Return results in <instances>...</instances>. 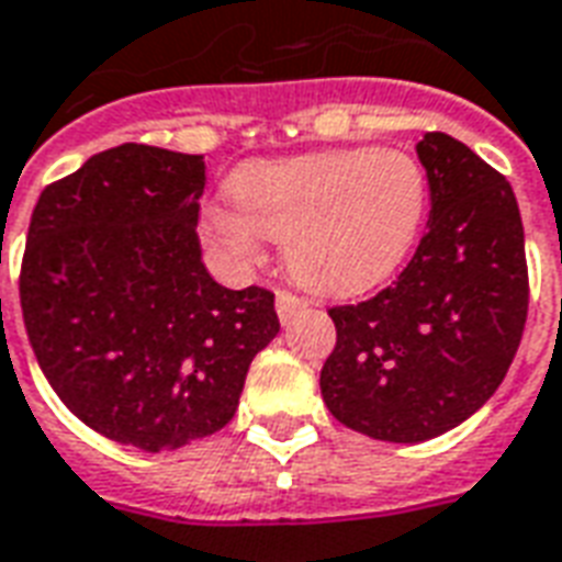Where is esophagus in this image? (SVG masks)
I'll return each instance as SVG.
<instances>
[{"mask_svg":"<svg viewBox=\"0 0 562 562\" xmlns=\"http://www.w3.org/2000/svg\"><path fill=\"white\" fill-rule=\"evenodd\" d=\"M276 307H278V316H281V323H290L299 311H305L307 299L296 296V293H290V290H278Z\"/></svg>","mask_w":562,"mask_h":562,"instance_id":"obj_1","label":"esophagus"}]
</instances>
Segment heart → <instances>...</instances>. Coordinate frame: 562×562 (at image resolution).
I'll return each instance as SVG.
<instances>
[{
  "mask_svg": "<svg viewBox=\"0 0 562 562\" xmlns=\"http://www.w3.org/2000/svg\"><path fill=\"white\" fill-rule=\"evenodd\" d=\"M234 204L204 210L206 236L239 269L284 239L290 276L319 293H356L394 269L417 236L426 175L415 156L356 147L251 162L231 180Z\"/></svg>",
  "mask_w": 562,
  "mask_h": 562,
  "instance_id": "heart-1",
  "label": "heart"
}]
</instances>
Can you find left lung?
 Listing matches in <instances>:
<instances>
[{"label":"left lung","mask_w":562,"mask_h":562,"mask_svg":"<svg viewBox=\"0 0 562 562\" xmlns=\"http://www.w3.org/2000/svg\"><path fill=\"white\" fill-rule=\"evenodd\" d=\"M429 222L394 284L337 305L319 373L328 412L361 436L417 445L495 394L527 319L525 227L513 186L468 145L426 133Z\"/></svg>","instance_id":"1"}]
</instances>
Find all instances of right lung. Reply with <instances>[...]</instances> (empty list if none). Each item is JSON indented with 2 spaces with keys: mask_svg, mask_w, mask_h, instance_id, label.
Segmentation results:
<instances>
[{
  "mask_svg": "<svg viewBox=\"0 0 562 562\" xmlns=\"http://www.w3.org/2000/svg\"><path fill=\"white\" fill-rule=\"evenodd\" d=\"M204 156L109 147L41 192L20 305L61 403L100 436L177 450L234 417L278 335L276 293L227 290L201 260Z\"/></svg>",
  "mask_w": 562,
  "mask_h": 562,
  "instance_id": "obj_1",
  "label": "right lung"
}]
</instances>
